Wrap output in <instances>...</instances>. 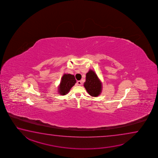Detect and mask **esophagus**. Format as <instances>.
<instances>
[{
    "instance_id": "34e87169",
    "label": "esophagus",
    "mask_w": 158,
    "mask_h": 158,
    "mask_svg": "<svg viewBox=\"0 0 158 158\" xmlns=\"http://www.w3.org/2000/svg\"><path fill=\"white\" fill-rule=\"evenodd\" d=\"M77 83L78 85L79 86H81V85H82V82H81V81H78L77 82Z\"/></svg>"
}]
</instances>
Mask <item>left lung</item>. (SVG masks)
I'll use <instances>...</instances> for the list:
<instances>
[{
  "label": "left lung",
  "mask_w": 158,
  "mask_h": 158,
  "mask_svg": "<svg viewBox=\"0 0 158 158\" xmlns=\"http://www.w3.org/2000/svg\"><path fill=\"white\" fill-rule=\"evenodd\" d=\"M86 82L84 87L88 94L92 97H97L102 92V82L93 70H89L86 73Z\"/></svg>",
  "instance_id": "left-lung-1"
}]
</instances>
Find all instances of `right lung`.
<instances>
[{
	"label": "right lung",
	"mask_w": 158,
	"mask_h": 158,
	"mask_svg": "<svg viewBox=\"0 0 158 158\" xmlns=\"http://www.w3.org/2000/svg\"><path fill=\"white\" fill-rule=\"evenodd\" d=\"M76 82L74 75L64 73L62 77L61 81L59 86V92L61 95H66L69 93L70 89Z\"/></svg>",
	"instance_id": "add662e5"
}]
</instances>
